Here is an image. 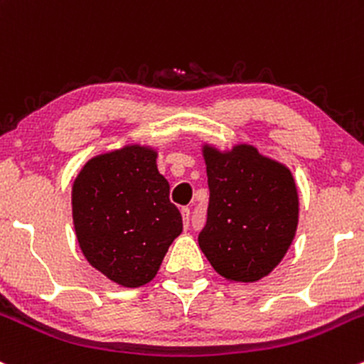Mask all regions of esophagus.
I'll return each instance as SVG.
<instances>
[{"label": "esophagus", "instance_id": "obj_1", "mask_svg": "<svg viewBox=\"0 0 364 364\" xmlns=\"http://www.w3.org/2000/svg\"><path fill=\"white\" fill-rule=\"evenodd\" d=\"M181 216H183V223H185V227H188L190 225V208H181Z\"/></svg>", "mask_w": 364, "mask_h": 364}]
</instances>
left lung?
Returning <instances> with one entry per match:
<instances>
[{
  "mask_svg": "<svg viewBox=\"0 0 364 364\" xmlns=\"http://www.w3.org/2000/svg\"><path fill=\"white\" fill-rule=\"evenodd\" d=\"M208 221L198 246L218 274L239 282L269 275L291 244L298 195L289 169L247 144L204 148Z\"/></svg>",
  "mask_w": 364,
  "mask_h": 364,
  "instance_id": "1",
  "label": "left lung"
}]
</instances>
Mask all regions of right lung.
<instances>
[{"instance_id": "1", "label": "right lung", "mask_w": 364, "mask_h": 364, "mask_svg": "<svg viewBox=\"0 0 364 364\" xmlns=\"http://www.w3.org/2000/svg\"><path fill=\"white\" fill-rule=\"evenodd\" d=\"M155 151L125 146L89 160L73 185V221L89 263L113 282H150L183 230Z\"/></svg>"}]
</instances>
